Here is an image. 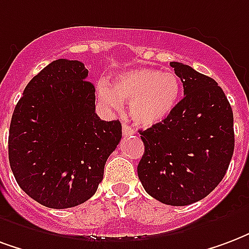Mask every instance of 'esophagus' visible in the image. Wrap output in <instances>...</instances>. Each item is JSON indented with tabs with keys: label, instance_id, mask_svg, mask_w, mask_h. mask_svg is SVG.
I'll return each mask as SVG.
<instances>
[{
	"label": "esophagus",
	"instance_id": "1",
	"mask_svg": "<svg viewBox=\"0 0 249 249\" xmlns=\"http://www.w3.org/2000/svg\"><path fill=\"white\" fill-rule=\"evenodd\" d=\"M133 133H134V130L130 128L129 125L128 124L123 125V134H124V136H132Z\"/></svg>",
	"mask_w": 249,
	"mask_h": 249
}]
</instances>
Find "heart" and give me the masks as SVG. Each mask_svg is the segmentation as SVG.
<instances>
[{
	"mask_svg": "<svg viewBox=\"0 0 249 249\" xmlns=\"http://www.w3.org/2000/svg\"><path fill=\"white\" fill-rule=\"evenodd\" d=\"M96 95L109 109H120L121 103L129 101L132 120L139 126L150 128L163 123L176 109L181 96V82L170 71L139 68L117 75L110 87L100 82Z\"/></svg>",
	"mask_w": 249,
	"mask_h": 249,
	"instance_id": "heart-1",
	"label": "heart"
}]
</instances>
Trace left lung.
Segmentation results:
<instances>
[{
  "label": "left lung",
  "instance_id": "obj_1",
  "mask_svg": "<svg viewBox=\"0 0 249 249\" xmlns=\"http://www.w3.org/2000/svg\"><path fill=\"white\" fill-rule=\"evenodd\" d=\"M183 99L163 123L140 130L145 152L137 166L143 189L169 206L203 199L226 176L235 148L233 113L213 79L171 62Z\"/></svg>",
  "mask_w": 249,
  "mask_h": 249
}]
</instances>
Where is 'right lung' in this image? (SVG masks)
<instances>
[{
	"instance_id": "add662e5",
	"label": "right lung",
	"mask_w": 249,
	"mask_h": 249,
	"mask_svg": "<svg viewBox=\"0 0 249 249\" xmlns=\"http://www.w3.org/2000/svg\"><path fill=\"white\" fill-rule=\"evenodd\" d=\"M87 76L79 60H54L29 82L13 112V174L22 190L49 209L89 199L121 140L119 120L96 115L95 87Z\"/></svg>"
}]
</instances>
